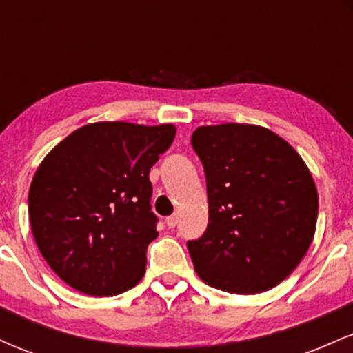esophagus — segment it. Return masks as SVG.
Returning a JSON list of instances; mask_svg holds the SVG:
<instances>
[{"label":"esophagus","instance_id":"1","mask_svg":"<svg viewBox=\"0 0 353 353\" xmlns=\"http://www.w3.org/2000/svg\"><path fill=\"white\" fill-rule=\"evenodd\" d=\"M165 224H168L169 229H174L177 224H179V216H177V214H174V216L168 217L165 219Z\"/></svg>","mask_w":353,"mask_h":353}]
</instances>
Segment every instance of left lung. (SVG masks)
Masks as SVG:
<instances>
[{
  "mask_svg": "<svg viewBox=\"0 0 353 353\" xmlns=\"http://www.w3.org/2000/svg\"><path fill=\"white\" fill-rule=\"evenodd\" d=\"M190 143L204 165L209 202L208 229L188 242L197 275L232 294L272 289L314 239L319 196L309 168L261 125H201Z\"/></svg>",
  "mask_w": 353,
  "mask_h": 353,
  "instance_id": "obj_1",
  "label": "left lung"
}]
</instances>
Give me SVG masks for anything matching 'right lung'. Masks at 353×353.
<instances>
[{
	"label": "right lung",
	"instance_id": "add662e5",
	"mask_svg": "<svg viewBox=\"0 0 353 353\" xmlns=\"http://www.w3.org/2000/svg\"><path fill=\"white\" fill-rule=\"evenodd\" d=\"M174 136L172 124L92 123L39 164L28 194L31 230L72 289L109 297L144 277L145 250L157 237L149 171Z\"/></svg>",
	"mask_w": 353,
	"mask_h": 353
}]
</instances>
